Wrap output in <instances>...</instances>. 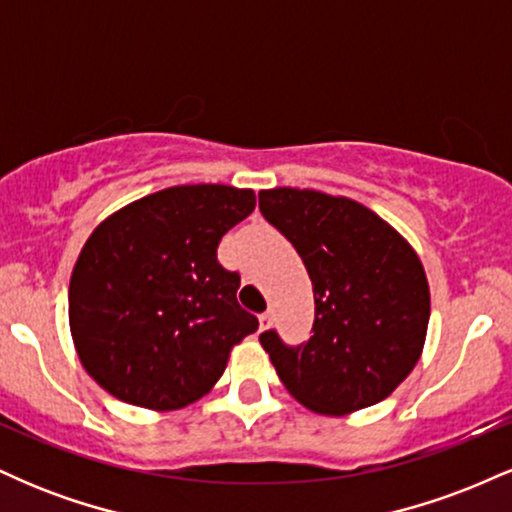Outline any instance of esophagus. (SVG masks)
<instances>
[{"label":"esophagus","mask_w":512,"mask_h":512,"mask_svg":"<svg viewBox=\"0 0 512 512\" xmlns=\"http://www.w3.org/2000/svg\"><path fill=\"white\" fill-rule=\"evenodd\" d=\"M272 320H274V315L269 313V310L267 313H262L260 315V330H269V327H272Z\"/></svg>","instance_id":"1"}]
</instances>
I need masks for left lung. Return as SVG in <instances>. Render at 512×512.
<instances>
[{
    "label": "left lung",
    "instance_id": "left-lung-1",
    "mask_svg": "<svg viewBox=\"0 0 512 512\" xmlns=\"http://www.w3.org/2000/svg\"><path fill=\"white\" fill-rule=\"evenodd\" d=\"M262 216L308 269L313 337L296 346L260 334L276 375L305 409L344 416L397 390L424 351L431 293L416 250L375 211L349 197L274 187Z\"/></svg>",
    "mask_w": 512,
    "mask_h": 512
}]
</instances>
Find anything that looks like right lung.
Here are the masks:
<instances>
[{
  "label": "right lung",
  "mask_w": 512,
  "mask_h": 512,
  "mask_svg": "<svg viewBox=\"0 0 512 512\" xmlns=\"http://www.w3.org/2000/svg\"><path fill=\"white\" fill-rule=\"evenodd\" d=\"M252 209V190L175 185L93 228L69 279V330L105 392L173 411L219 383L257 317L238 305L240 276L216 248Z\"/></svg>",
  "instance_id": "add662e5"
}]
</instances>
